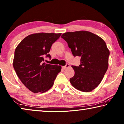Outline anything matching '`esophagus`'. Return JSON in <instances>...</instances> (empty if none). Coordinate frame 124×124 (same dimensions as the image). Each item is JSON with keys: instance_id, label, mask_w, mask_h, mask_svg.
I'll return each instance as SVG.
<instances>
[{"instance_id": "34e87169", "label": "esophagus", "mask_w": 124, "mask_h": 124, "mask_svg": "<svg viewBox=\"0 0 124 124\" xmlns=\"http://www.w3.org/2000/svg\"><path fill=\"white\" fill-rule=\"evenodd\" d=\"M70 67V64H68V63H67V64H66V65L65 66H63V68H64V69H65V68H68V67Z\"/></svg>"}]
</instances>
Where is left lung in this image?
Listing matches in <instances>:
<instances>
[{
  "instance_id": "obj_1",
  "label": "left lung",
  "mask_w": 124,
  "mask_h": 124,
  "mask_svg": "<svg viewBox=\"0 0 124 124\" xmlns=\"http://www.w3.org/2000/svg\"><path fill=\"white\" fill-rule=\"evenodd\" d=\"M61 37L67 42L74 56L81 57L78 66L70 79L72 85L83 92H90L102 81L108 66L110 51L102 38L91 32L81 31L66 32Z\"/></svg>"
}]
</instances>
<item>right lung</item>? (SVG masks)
<instances>
[{
	"label": "right lung",
	"mask_w": 124,
	"mask_h": 124,
	"mask_svg": "<svg viewBox=\"0 0 124 124\" xmlns=\"http://www.w3.org/2000/svg\"><path fill=\"white\" fill-rule=\"evenodd\" d=\"M61 33H34L22 40L14 52L13 67L26 87L34 93H43L53 85L61 66L46 64L44 57L48 54L52 44Z\"/></svg>",
	"instance_id": "right-lung-1"
}]
</instances>
